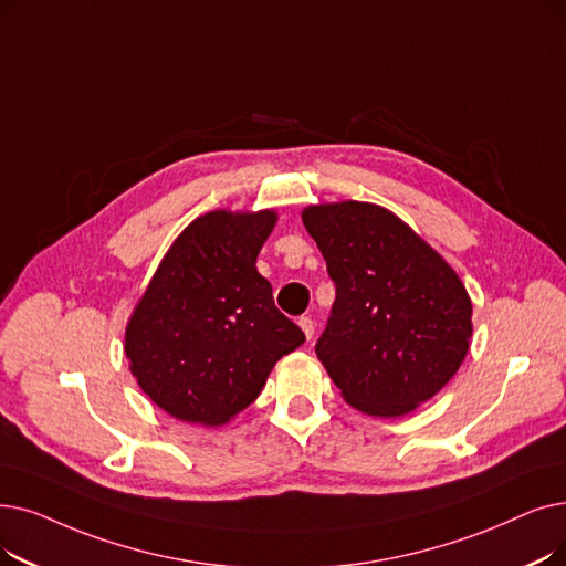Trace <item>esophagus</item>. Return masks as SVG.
Wrapping results in <instances>:
<instances>
[{"instance_id": "34e87169", "label": "esophagus", "mask_w": 566, "mask_h": 566, "mask_svg": "<svg viewBox=\"0 0 566 566\" xmlns=\"http://www.w3.org/2000/svg\"><path fill=\"white\" fill-rule=\"evenodd\" d=\"M298 326L303 328L305 337L312 339V335H314V322H312V318H310V316H301V318H298Z\"/></svg>"}]
</instances>
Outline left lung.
I'll return each instance as SVG.
<instances>
[{
    "label": "left lung",
    "mask_w": 566,
    "mask_h": 566,
    "mask_svg": "<svg viewBox=\"0 0 566 566\" xmlns=\"http://www.w3.org/2000/svg\"><path fill=\"white\" fill-rule=\"evenodd\" d=\"M335 303L316 356L352 407L396 419L430 400L470 349L472 301L455 270L375 203L303 210Z\"/></svg>",
    "instance_id": "8db88e82"
}]
</instances>
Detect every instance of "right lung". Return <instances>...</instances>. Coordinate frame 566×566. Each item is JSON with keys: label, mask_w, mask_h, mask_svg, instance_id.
<instances>
[{"label": "right lung", "mask_w": 566, "mask_h": 566, "mask_svg": "<svg viewBox=\"0 0 566 566\" xmlns=\"http://www.w3.org/2000/svg\"><path fill=\"white\" fill-rule=\"evenodd\" d=\"M277 214L214 210L170 244L125 333L143 392L187 423L224 426L275 363L305 342L273 301L256 256Z\"/></svg>", "instance_id": "add662e5"}]
</instances>
